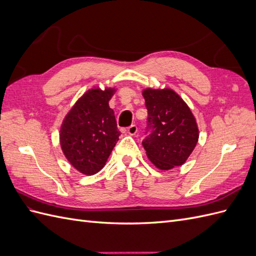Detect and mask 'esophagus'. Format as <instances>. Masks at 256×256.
<instances>
[{"mask_svg": "<svg viewBox=\"0 0 256 256\" xmlns=\"http://www.w3.org/2000/svg\"><path fill=\"white\" fill-rule=\"evenodd\" d=\"M138 131V127L136 125H131L130 127H128V134L130 136H134Z\"/></svg>", "mask_w": 256, "mask_h": 256, "instance_id": "1", "label": "esophagus"}]
</instances>
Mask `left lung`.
Segmentation results:
<instances>
[{
    "instance_id": "1",
    "label": "left lung",
    "mask_w": 256,
    "mask_h": 256,
    "mask_svg": "<svg viewBox=\"0 0 256 256\" xmlns=\"http://www.w3.org/2000/svg\"><path fill=\"white\" fill-rule=\"evenodd\" d=\"M143 97L147 120L142 144L147 157L160 170L184 164L198 140L194 116L172 90L147 88Z\"/></svg>"
}]
</instances>
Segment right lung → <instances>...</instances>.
Instances as JSON below:
<instances>
[{
    "label": "right lung",
    "instance_id": "obj_1",
    "mask_svg": "<svg viewBox=\"0 0 256 256\" xmlns=\"http://www.w3.org/2000/svg\"><path fill=\"white\" fill-rule=\"evenodd\" d=\"M112 88L90 90L76 102L60 127V146L79 172L92 175L104 168L120 136L109 106Z\"/></svg>",
    "mask_w": 256,
    "mask_h": 256
}]
</instances>
